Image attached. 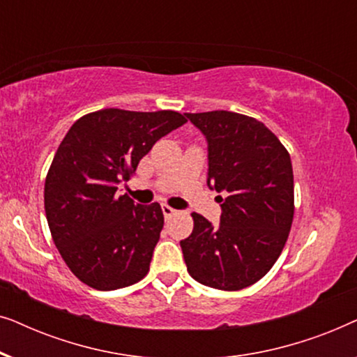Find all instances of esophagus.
I'll use <instances>...</instances> for the list:
<instances>
[{
	"instance_id": "esophagus-1",
	"label": "esophagus",
	"mask_w": 357,
	"mask_h": 357,
	"mask_svg": "<svg viewBox=\"0 0 357 357\" xmlns=\"http://www.w3.org/2000/svg\"><path fill=\"white\" fill-rule=\"evenodd\" d=\"M160 208H162V213H164L165 218H170V216H172V214H175V209L170 208L169 204H162V206H160Z\"/></svg>"
}]
</instances>
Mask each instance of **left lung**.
I'll use <instances>...</instances> for the list:
<instances>
[{"mask_svg":"<svg viewBox=\"0 0 357 357\" xmlns=\"http://www.w3.org/2000/svg\"><path fill=\"white\" fill-rule=\"evenodd\" d=\"M208 143V187L224 193L214 227L193 213L180 241L190 276L204 286L238 291L261 280L289 236L294 175L289 153L261 121L227 110L185 114Z\"/></svg>","mask_w":357,"mask_h":357,"instance_id":"1","label":"left lung"}]
</instances>
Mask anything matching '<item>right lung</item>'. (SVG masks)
Masks as SVG:
<instances>
[{"label": "right lung", "mask_w": 357, "mask_h": 357, "mask_svg": "<svg viewBox=\"0 0 357 357\" xmlns=\"http://www.w3.org/2000/svg\"><path fill=\"white\" fill-rule=\"evenodd\" d=\"M187 123L172 110L104 109L75 121L45 180V214L53 242L84 284L114 291L148 275L164 226L159 203L119 197L155 141Z\"/></svg>", "instance_id": "1"}]
</instances>
